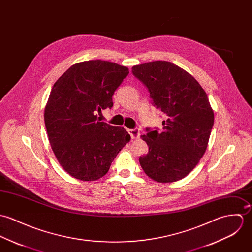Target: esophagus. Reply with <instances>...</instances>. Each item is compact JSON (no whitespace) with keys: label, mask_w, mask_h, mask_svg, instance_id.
<instances>
[{"label":"esophagus","mask_w":252,"mask_h":252,"mask_svg":"<svg viewBox=\"0 0 252 252\" xmlns=\"http://www.w3.org/2000/svg\"><path fill=\"white\" fill-rule=\"evenodd\" d=\"M130 136H131V139H137L140 136V130L138 128H134V129H129L128 130Z\"/></svg>","instance_id":"obj_1"}]
</instances>
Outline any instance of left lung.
I'll return each instance as SVG.
<instances>
[{
    "label": "left lung",
    "instance_id": "obj_1",
    "mask_svg": "<svg viewBox=\"0 0 252 252\" xmlns=\"http://www.w3.org/2000/svg\"><path fill=\"white\" fill-rule=\"evenodd\" d=\"M132 73L166 115L160 132L147 128L141 135L149 153L140 157V165L156 182L179 181L194 169L208 146L215 117L207 94L192 75L166 61L134 65Z\"/></svg>",
    "mask_w": 252,
    "mask_h": 252
}]
</instances>
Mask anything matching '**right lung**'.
<instances>
[{"mask_svg": "<svg viewBox=\"0 0 252 252\" xmlns=\"http://www.w3.org/2000/svg\"><path fill=\"white\" fill-rule=\"evenodd\" d=\"M129 73L118 63L92 60L71 65L53 86L44 123L57 160L71 177L95 181L109 170L130 135L99 120L111 108L117 88Z\"/></svg>", "mask_w": 252, "mask_h": 252, "instance_id": "right-lung-1", "label": "right lung"}]
</instances>
